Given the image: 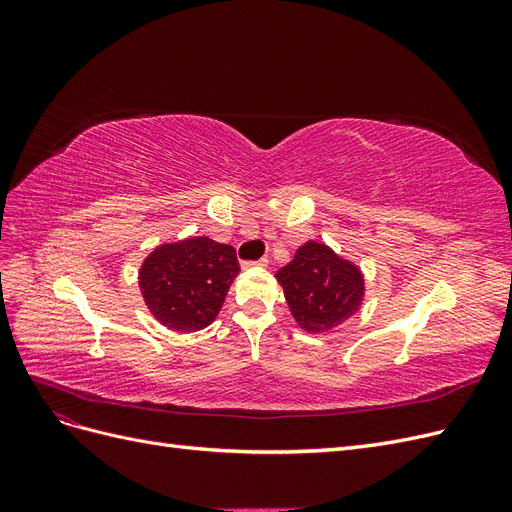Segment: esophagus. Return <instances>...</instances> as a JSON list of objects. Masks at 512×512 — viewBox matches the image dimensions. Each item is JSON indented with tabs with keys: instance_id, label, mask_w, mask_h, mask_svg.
Returning <instances> with one entry per match:
<instances>
[{
	"instance_id": "esophagus-1",
	"label": "esophagus",
	"mask_w": 512,
	"mask_h": 512,
	"mask_svg": "<svg viewBox=\"0 0 512 512\" xmlns=\"http://www.w3.org/2000/svg\"><path fill=\"white\" fill-rule=\"evenodd\" d=\"M269 265V258H260V260H245L243 262V269H256V267H267Z\"/></svg>"
}]
</instances>
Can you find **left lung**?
<instances>
[{
  "mask_svg": "<svg viewBox=\"0 0 512 512\" xmlns=\"http://www.w3.org/2000/svg\"><path fill=\"white\" fill-rule=\"evenodd\" d=\"M275 277L284 288L292 318L307 333H329L363 305L361 269L318 241L301 245Z\"/></svg>",
  "mask_w": 512,
  "mask_h": 512,
  "instance_id": "1",
  "label": "left lung"
}]
</instances>
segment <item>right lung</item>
Returning a JSON list of instances; mask_svg holds the SVG:
<instances>
[{"mask_svg": "<svg viewBox=\"0 0 512 512\" xmlns=\"http://www.w3.org/2000/svg\"><path fill=\"white\" fill-rule=\"evenodd\" d=\"M239 275L235 247L209 237L162 243L138 271L143 299L164 327L192 333L220 314L232 280Z\"/></svg>", "mask_w": 512, "mask_h": 512, "instance_id": "add662e5", "label": "right lung"}]
</instances>
